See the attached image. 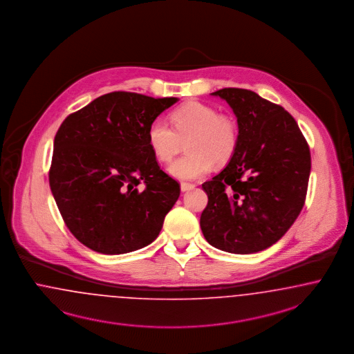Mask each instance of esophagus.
<instances>
[{
	"label": "esophagus",
	"instance_id": "1",
	"mask_svg": "<svg viewBox=\"0 0 354 354\" xmlns=\"http://www.w3.org/2000/svg\"><path fill=\"white\" fill-rule=\"evenodd\" d=\"M195 185L191 183H182L180 184V189H182V192H185V191H189V189H192Z\"/></svg>",
	"mask_w": 354,
	"mask_h": 354
}]
</instances>
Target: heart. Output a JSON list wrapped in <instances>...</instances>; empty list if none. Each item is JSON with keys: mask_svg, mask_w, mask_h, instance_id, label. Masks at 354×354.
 Wrapping results in <instances>:
<instances>
[{"mask_svg": "<svg viewBox=\"0 0 354 354\" xmlns=\"http://www.w3.org/2000/svg\"><path fill=\"white\" fill-rule=\"evenodd\" d=\"M171 120L174 129L156 118L147 127V143L158 160L170 162L185 143V156L169 166L171 176L180 180H195L207 175L213 163L227 165L234 156L239 143V127L227 114L198 102L188 101L176 108Z\"/></svg>", "mask_w": 354, "mask_h": 354, "instance_id": "b5f03b06", "label": "heart"}]
</instances>
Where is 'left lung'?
I'll return each mask as SVG.
<instances>
[{
    "instance_id": "left-lung-1",
    "label": "left lung",
    "mask_w": 354,
    "mask_h": 354,
    "mask_svg": "<svg viewBox=\"0 0 354 354\" xmlns=\"http://www.w3.org/2000/svg\"><path fill=\"white\" fill-rule=\"evenodd\" d=\"M239 124V143L225 169L203 184L208 204L201 232L212 246L252 254L281 240L304 205L311 154L297 121L253 91L224 88Z\"/></svg>"
}]
</instances>
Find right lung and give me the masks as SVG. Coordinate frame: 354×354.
Instances as JSON below:
<instances>
[{
  "label": "right lung",
  "instance_id": "right-lung-1",
  "mask_svg": "<svg viewBox=\"0 0 354 354\" xmlns=\"http://www.w3.org/2000/svg\"><path fill=\"white\" fill-rule=\"evenodd\" d=\"M178 100L112 92L59 127L51 192L70 232L93 252L125 254L158 237L180 187L158 166L146 133Z\"/></svg>",
  "mask_w": 354,
  "mask_h": 354
}]
</instances>
